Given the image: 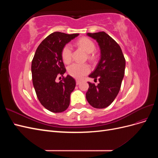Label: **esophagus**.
Masks as SVG:
<instances>
[{
	"mask_svg": "<svg viewBox=\"0 0 158 158\" xmlns=\"http://www.w3.org/2000/svg\"><path fill=\"white\" fill-rule=\"evenodd\" d=\"M76 85H79L80 84V80H76Z\"/></svg>",
	"mask_w": 158,
	"mask_h": 158,
	"instance_id": "1",
	"label": "esophagus"
}]
</instances>
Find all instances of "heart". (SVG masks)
I'll return each instance as SVG.
<instances>
[{
    "instance_id": "b5f03b06",
    "label": "heart",
    "mask_w": 158,
    "mask_h": 158,
    "mask_svg": "<svg viewBox=\"0 0 158 158\" xmlns=\"http://www.w3.org/2000/svg\"><path fill=\"white\" fill-rule=\"evenodd\" d=\"M77 44L83 48L87 53H92L95 49L94 43L88 38H81ZM73 56V49L70 45H66L62 51V59L65 63H69L72 59ZM91 58V56H89ZM90 70V68L87 64H82L79 63H74L69 67V73L76 78H82L83 76L87 74Z\"/></svg>"
}]
</instances>
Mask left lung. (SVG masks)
Listing matches in <instances>:
<instances>
[{
	"mask_svg": "<svg viewBox=\"0 0 158 158\" xmlns=\"http://www.w3.org/2000/svg\"><path fill=\"white\" fill-rule=\"evenodd\" d=\"M96 40L101 51V58L89 77L98 80V85L88 82L89 88L85 98L90 106L96 109L108 107L118 95L125 70V59L120 46L104 31L87 33Z\"/></svg>",
	"mask_w": 158,
	"mask_h": 158,
	"instance_id": "obj_1",
	"label": "left lung"
}]
</instances>
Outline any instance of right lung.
<instances>
[{
	"label": "right lung",
	"mask_w": 158,
	"mask_h": 158,
	"mask_svg": "<svg viewBox=\"0 0 158 158\" xmlns=\"http://www.w3.org/2000/svg\"><path fill=\"white\" fill-rule=\"evenodd\" d=\"M78 35L79 33L70 35L58 31L51 33L38 46L32 60V81L37 98L51 112H63L70 105L75 80L70 75L59 82H56V78L66 72L62 59L63 49Z\"/></svg>",
	"instance_id": "obj_1"
}]
</instances>
